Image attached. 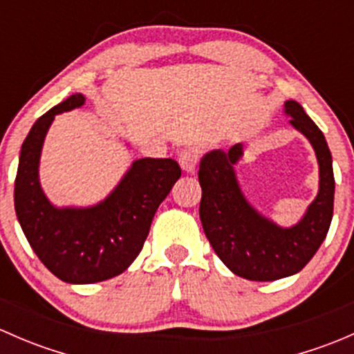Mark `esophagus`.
Listing matches in <instances>:
<instances>
[{
	"mask_svg": "<svg viewBox=\"0 0 354 354\" xmlns=\"http://www.w3.org/2000/svg\"><path fill=\"white\" fill-rule=\"evenodd\" d=\"M198 151L197 149H183V151L180 152V156H178V160H180V166L183 167L187 173H194L195 167H197L198 164Z\"/></svg>",
	"mask_w": 354,
	"mask_h": 354,
	"instance_id": "1",
	"label": "esophagus"
}]
</instances>
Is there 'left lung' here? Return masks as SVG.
Wrapping results in <instances>:
<instances>
[{"mask_svg": "<svg viewBox=\"0 0 354 354\" xmlns=\"http://www.w3.org/2000/svg\"><path fill=\"white\" fill-rule=\"evenodd\" d=\"M284 113L308 138L319 160V194L295 226H277L246 202L233 167L243 145L212 151L200 160L203 233L224 266L248 281H276L299 272L326 240L334 212L335 183L326 137L296 101L284 102Z\"/></svg>", "mask_w": 354, "mask_h": 354, "instance_id": "8db88e82", "label": "left lung"}]
</instances>
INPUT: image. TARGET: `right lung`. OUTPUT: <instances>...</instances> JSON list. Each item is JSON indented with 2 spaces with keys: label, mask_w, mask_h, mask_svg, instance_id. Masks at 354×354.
<instances>
[{
  "label": "right lung",
  "mask_w": 354,
  "mask_h": 354,
  "mask_svg": "<svg viewBox=\"0 0 354 354\" xmlns=\"http://www.w3.org/2000/svg\"><path fill=\"white\" fill-rule=\"evenodd\" d=\"M73 94L42 114L22 144L15 178V212L35 255L58 279L92 284L130 267L147 240L151 223L181 169L173 159H137L97 205L75 209L53 205L39 183V159L56 114L80 108Z\"/></svg>",
  "instance_id": "right-lung-1"
}]
</instances>
